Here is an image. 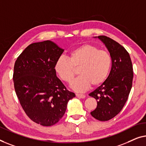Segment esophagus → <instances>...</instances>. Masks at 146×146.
<instances>
[{"instance_id":"34e87169","label":"esophagus","mask_w":146,"mask_h":146,"mask_svg":"<svg viewBox=\"0 0 146 146\" xmlns=\"http://www.w3.org/2000/svg\"><path fill=\"white\" fill-rule=\"evenodd\" d=\"M76 96H77V98H85V94H75Z\"/></svg>"}]
</instances>
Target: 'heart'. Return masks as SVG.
Returning <instances> with one entry per match:
<instances>
[{"instance_id": "heart-1", "label": "heart", "mask_w": 146, "mask_h": 146, "mask_svg": "<svg viewBox=\"0 0 146 146\" xmlns=\"http://www.w3.org/2000/svg\"><path fill=\"white\" fill-rule=\"evenodd\" d=\"M112 67L110 53L91 44H83L74 49L69 58L61 56L55 64V70L63 81L71 83L79 69L81 76L71 83V87L77 92L101 85L109 75Z\"/></svg>"}]
</instances>
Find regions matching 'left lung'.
I'll return each mask as SVG.
<instances>
[{"instance_id":"1","label":"left lung","mask_w":146,"mask_h":146,"mask_svg":"<svg viewBox=\"0 0 146 146\" xmlns=\"http://www.w3.org/2000/svg\"><path fill=\"white\" fill-rule=\"evenodd\" d=\"M112 57V67L104 83L89 94L97 101V106L91 112L100 121L109 120L124 107L132 89L133 67L130 55L124 47L112 39L99 36Z\"/></svg>"}]
</instances>
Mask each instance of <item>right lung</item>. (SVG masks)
<instances>
[{"mask_svg":"<svg viewBox=\"0 0 146 146\" xmlns=\"http://www.w3.org/2000/svg\"><path fill=\"white\" fill-rule=\"evenodd\" d=\"M63 51L50 40L33 43L14 64V85L20 103L32 121L44 126L58 122L67 102L75 96L57 78L55 70Z\"/></svg>","mask_w":146,"mask_h":146,"instance_id":"1","label":"right lung"}]
</instances>
